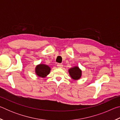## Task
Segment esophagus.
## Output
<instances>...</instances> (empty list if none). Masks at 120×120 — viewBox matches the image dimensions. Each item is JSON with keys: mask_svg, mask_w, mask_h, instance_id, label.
<instances>
[{"mask_svg": "<svg viewBox=\"0 0 120 120\" xmlns=\"http://www.w3.org/2000/svg\"><path fill=\"white\" fill-rule=\"evenodd\" d=\"M57 66L59 68H62L63 67V64H57Z\"/></svg>", "mask_w": 120, "mask_h": 120, "instance_id": "34e87169", "label": "esophagus"}]
</instances>
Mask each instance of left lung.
<instances>
[{
	"mask_svg": "<svg viewBox=\"0 0 120 120\" xmlns=\"http://www.w3.org/2000/svg\"><path fill=\"white\" fill-rule=\"evenodd\" d=\"M69 74L73 80H77L79 79L82 77V71L78 66H75L68 70Z\"/></svg>",
	"mask_w": 120,
	"mask_h": 120,
	"instance_id": "left-lung-1",
	"label": "left lung"
}]
</instances>
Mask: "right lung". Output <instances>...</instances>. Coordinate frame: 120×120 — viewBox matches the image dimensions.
<instances>
[{
  "mask_svg": "<svg viewBox=\"0 0 120 120\" xmlns=\"http://www.w3.org/2000/svg\"><path fill=\"white\" fill-rule=\"evenodd\" d=\"M51 68L46 64H40L36 66L35 72L38 77L45 78L50 74Z\"/></svg>",
  "mask_w": 120,
  "mask_h": 120,
  "instance_id": "right-lung-1",
  "label": "right lung"
}]
</instances>
